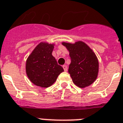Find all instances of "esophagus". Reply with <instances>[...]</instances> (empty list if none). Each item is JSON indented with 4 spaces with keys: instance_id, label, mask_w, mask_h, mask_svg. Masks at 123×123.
<instances>
[{
    "instance_id": "esophagus-1",
    "label": "esophagus",
    "mask_w": 123,
    "mask_h": 123,
    "mask_svg": "<svg viewBox=\"0 0 123 123\" xmlns=\"http://www.w3.org/2000/svg\"><path fill=\"white\" fill-rule=\"evenodd\" d=\"M62 68H63L64 70V72H67V70H68V68H67V66H66V65H63V66H62Z\"/></svg>"
}]
</instances>
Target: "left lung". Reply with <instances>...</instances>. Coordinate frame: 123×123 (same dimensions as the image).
Segmentation results:
<instances>
[{
    "mask_svg": "<svg viewBox=\"0 0 123 123\" xmlns=\"http://www.w3.org/2000/svg\"><path fill=\"white\" fill-rule=\"evenodd\" d=\"M69 51L71 63L68 72L74 84L84 88L96 80L99 73V61L94 51L84 42H62Z\"/></svg>",
    "mask_w": 123,
    "mask_h": 123,
    "instance_id": "left-lung-1",
    "label": "left lung"
}]
</instances>
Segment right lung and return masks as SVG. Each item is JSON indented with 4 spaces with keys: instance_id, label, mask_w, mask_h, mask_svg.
<instances>
[{
    "instance_id": "add662e5",
    "label": "right lung",
    "mask_w": 123,
    "mask_h": 123,
    "mask_svg": "<svg viewBox=\"0 0 123 123\" xmlns=\"http://www.w3.org/2000/svg\"><path fill=\"white\" fill-rule=\"evenodd\" d=\"M54 44L41 42L37 45L26 62V72L33 84L42 88L50 86L56 81L63 68L52 55Z\"/></svg>"
}]
</instances>
